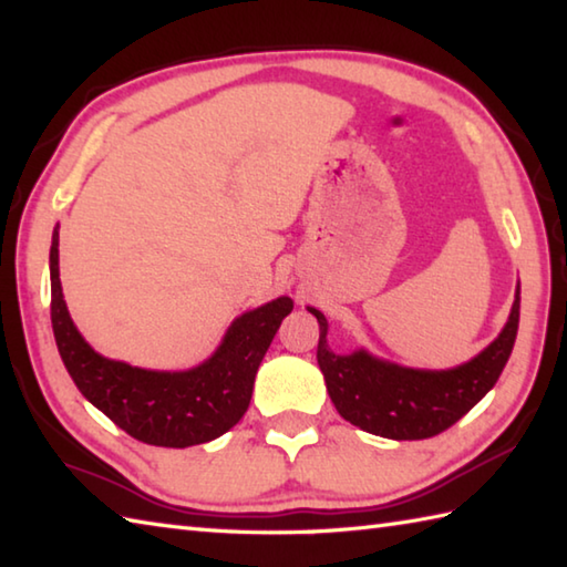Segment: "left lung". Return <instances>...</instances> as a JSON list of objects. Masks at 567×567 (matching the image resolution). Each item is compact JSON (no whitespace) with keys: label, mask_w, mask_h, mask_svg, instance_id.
Instances as JSON below:
<instances>
[{"label":"left lung","mask_w":567,"mask_h":567,"mask_svg":"<svg viewBox=\"0 0 567 567\" xmlns=\"http://www.w3.org/2000/svg\"><path fill=\"white\" fill-rule=\"evenodd\" d=\"M522 287L502 333L483 353L451 370H416L388 363L368 351L336 355L327 343L329 323L319 309L307 307L319 321L317 360L339 414L353 426L382 439L419 441L453 426L495 388L512 355L519 329Z\"/></svg>","instance_id":"obj_1"}]
</instances>
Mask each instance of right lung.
<instances>
[{"label": "right lung", "instance_id": "right-lung-1", "mask_svg": "<svg viewBox=\"0 0 567 567\" xmlns=\"http://www.w3.org/2000/svg\"><path fill=\"white\" fill-rule=\"evenodd\" d=\"M290 297L240 315L202 365L183 372L131 368L100 355L72 323L58 270V228L51 244V321L72 382L128 436L163 449L219 439L246 414L262 355L292 311Z\"/></svg>", "mask_w": 567, "mask_h": 567}]
</instances>
